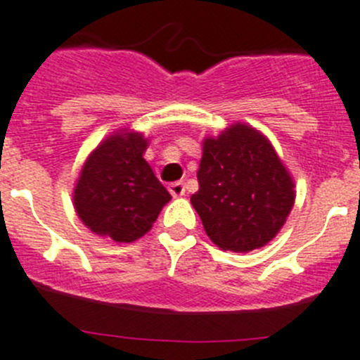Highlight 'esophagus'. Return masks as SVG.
<instances>
[{
	"instance_id": "1",
	"label": "esophagus",
	"mask_w": 360,
	"mask_h": 360,
	"mask_svg": "<svg viewBox=\"0 0 360 360\" xmlns=\"http://www.w3.org/2000/svg\"><path fill=\"white\" fill-rule=\"evenodd\" d=\"M169 191L172 193V197H183L184 193H186V188H184V183H181V181H176V183H172L169 186Z\"/></svg>"
}]
</instances>
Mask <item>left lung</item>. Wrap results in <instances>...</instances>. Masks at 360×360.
Masks as SVG:
<instances>
[{
  "label": "left lung",
  "instance_id": "1",
  "mask_svg": "<svg viewBox=\"0 0 360 360\" xmlns=\"http://www.w3.org/2000/svg\"><path fill=\"white\" fill-rule=\"evenodd\" d=\"M197 179L190 200L204 231L221 250L241 254L277 236L297 197L293 176L266 134L247 122L204 136Z\"/></svg>",
  "mask_w": 360,
  "mask_h": 360
}]
</instances>
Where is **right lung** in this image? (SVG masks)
<instances>
[{
    "instance_id": "add662e5",
    "label": "right lung",
    "mask_w": 360,
    "mask_h": 360,
    "mask_svg": "<svg viewBox=\"0 0 360 360\" xmlns=\"http://www.w3.org/2000/svg\"><path fill=\"white\" fill-rule=\"evenodd\" d=\"M149 139L131 127L110 133L86 156L74 183L72 204L86 229L117 243H133L153 229L172 197L143 154Z\"/></svg>"
}]
</instances>
